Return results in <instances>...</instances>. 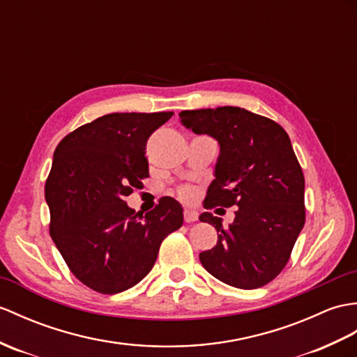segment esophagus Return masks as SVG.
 <instances>
[{"label": "esophagus", "mask_w": 357, "mask_h": 357, "mask_svg": "<svg viewBox=\"0 0 357 357\" xmlns=\"http://www.w3.org/2000/svg\"><path fill=\"white\" fill-rule=\"evenodd\" d=\"M184 220H185L187 223H192V222H196V220H197V211H195V210H190V208H187V210L184 211Z\"/></svg>", "instance_id": "34e87169"}]
</instances>
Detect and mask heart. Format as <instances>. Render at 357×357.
Masks as SVG:
<instances>
[{
  "label": "heart",
  "mask_w": 357,
  "mask_h": 357,
  "mask_svg": "<svg viewBox=\"0 0 357 357\" xmlns=\"http://www.w3.org/2000/svg\"><path fill=\"white\" fill-rule=\"evenodd\" d=\"M178 195L184 199V201H193L196 196V190L190 185H182L178 188Z\"/></svg>",
  "instance_id": "1"
}]
</instances>
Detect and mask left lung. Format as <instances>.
<instances>
[{"mask_svg": "<svg viewBox=\"0 0 357 357\" xmlns=\"http://www.w3.org/2000/svg\"><path fill=\"white\" fill-rule=\"evenodd\" d=\"M179 119L220 146L205 208L237 205L228 228L208 211L199 216L218 231L216 246L199 260L229 286L268 284L284 269L305 222L304 175L289 135L273 120L237 106L182 111Z\"/></svg>", "mask_w": 357, "mask_h": 357, "instance_id": "1", "label": "left lung"}]
</instances>
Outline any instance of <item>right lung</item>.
Wrapping results in <instances>:
<instances>
[{
    "mask_svg": "<svg viewBox=\"0 0 357 357\" xmlns=\"http://www.w3.org/2000/svg\"><path fill=\"white\" fill-rule=\"evenodd\" d=\"M173 112H114L57 144L45 182L50 236L79 281L112 295L143 280L162 240L184 222L182 206L161 197L152 211L124 202L149 178L146 143Z\"/></svg>",
    "mask_w": 357,
    "mask_h": 357,
    "instance_id": "right-lung-1",
    "label": "right lung"
}]
</instances>
